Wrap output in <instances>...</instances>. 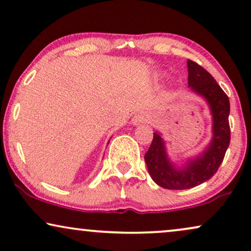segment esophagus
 <instances>
[{"mask_svg":"<svg viewBox=\"0 0 251 251\" xmlns=\"http://www.w3.org/2000/svg\"><path fill=\"white\" fill-rule=\"evenodd\" d=\"M132 125H135V126H138V125H141V123H144L145 121H146V115L145 114H137V115H135L132 118Z\"/></svg>","mask_w":251,"mask_h":251,"instance_id":"esophagus-1","label":"esophagus"}]
</instances>
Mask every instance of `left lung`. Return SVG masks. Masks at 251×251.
Masks as SVG:
<instances>
[{
    "label": "left lung",
    "mask_w": 251,
    "mask_h": 251,
    "mask_svg": "<svg viewBox=\"0 0 251 251\" xmlns=\"http://www.w3.org/2000/svg\"><path fill=\"white\" fill-rule=\"evenodd\" d=\"M188 86L203 98L212 116V136L198 154L185 158L182 164L172 160L166 143L159 131L145 153L149 174L155 183L165 189L183 190L200 185L217 173L229 146V99L216 79L194 61L188 60Z\"/></svg>",
    "instance_id": "left-lung-1"
}]
</instances>
